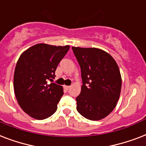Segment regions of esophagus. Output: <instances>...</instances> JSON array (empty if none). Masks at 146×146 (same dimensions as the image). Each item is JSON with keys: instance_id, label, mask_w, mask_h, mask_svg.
<instances>
[{"instance_id": "34e87169", "label": "esophagus", "mask_w": 146, "mask_h": 146, "mask_svg": "<svg viewBox=\"0 0 146 146\" xmlns=\"http://www.w3.org/2000/svg\"><path fill=\"white\" fill-rule=\"evenodd\" d=\"M64 87H65V88L66 89V90H68V89L70 88V87H71V86H67V85H65V86H64Z\"/></svg>"}]
</instances>
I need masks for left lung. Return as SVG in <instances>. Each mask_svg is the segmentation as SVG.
<instances>
[{"label": "left lung", "instance_id": "1", "mask_svg": "<svg viewBox=\"0 0 146 146\" xmlns=\"http://www.w3.org/2000/svg\"><path fill=\"white\" fill-rule=\"evenodd\" d=\"M81 67L83 84L76 98L77 110L86 119L100 120L117 104L121 91L119 67L107 52L97 48L72 47Z\"/></svg>", "mask_w": 146, "mask_h": 146}]
</instances>
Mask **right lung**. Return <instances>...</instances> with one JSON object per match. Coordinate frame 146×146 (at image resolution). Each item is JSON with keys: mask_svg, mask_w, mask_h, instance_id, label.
<instances>
[{"mask_svg": "<svg viewBox=\"0 0 146 146\" xmlns=\"http://www.w3.org/2000/svg\"><path fill=\"white\" fill-rule=\"evenodd\" d=\"M69 48L39 43L20 55L13 76L14 93L20 107L33 118L46 119L56 111L63 88L48 81H53L58 65Z\"/></svg>", "mask_w": 146, "mask_h": 146, "instance_id": "right-lung-1", "label": "right lung"}]
</instances>
